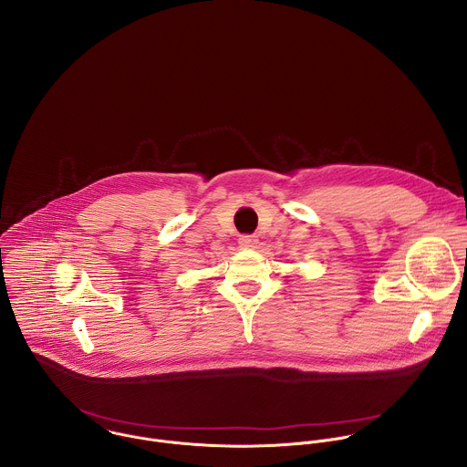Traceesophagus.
I'll return each mask as SVG.
<instances>
[{"label":"esophagus","mask_w":467,"mask_h":467,"mask_svg":"<svg viewBox=\"0 0 467 467\" xmlns=\"http://www.w3.org/2000/svg\"><path fill=\"white\" fill-rule=\"evenodd\" d=\"M257 243H259V239L255 237V235H241L239 237V244H241V248H257Z\"/></svg>","instance_id":"1"}]
</instances>
